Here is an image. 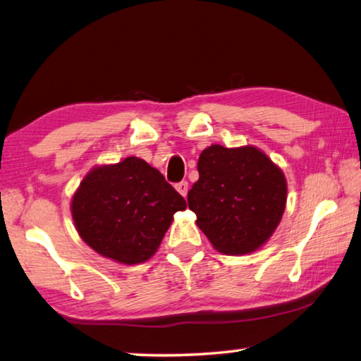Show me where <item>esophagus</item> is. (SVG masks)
Listing matches in <instances>:
<instances>
[{
	"label": "esophagus",
	"mask_w": 361,
	"mask_h": 361,
	"mask_svg": "<svg viewBox=\"0 0 361 361\" xmlns=\"http://www.w3.org/2000/svg\"><path fill=\"white\" fill-rule=\"evenodd\" d=\"M176 190H178V192L183 196V198H185L187 193H188V182L182 180L179 183H176Z\"/></svg>",
	"instance_id": "1"
}]
</instances>
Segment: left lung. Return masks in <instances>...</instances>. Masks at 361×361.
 I'll return each instance as SVG.
<instances>
[{"instance_id": "1", "label": "left lung", "mask_w": 361, "mask_h": 361, "mask_svg": "<svg viewBox=\"0 0 361 361\" xmlns=\"http://www.w3.org/2000/svg\"><path fill=\"white\" fill-rule=\"evenodd\" d=\"M198 171L187 201L212 247L233 256L261 248L286 207L281 169L255 146L212 145L201 152Z\"/></svg>"}]
</instances>
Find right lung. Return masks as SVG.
<instances>
[{"label":"right lung","instance_id":"right-lung-1","mask_svg":"<svg viewBox=\"0 0 361 361\" xmlns=\"http://www.w3.org/2000/svg\"><path fill=\"white\" fill-rule=\"evenodd\" d=\"M185 207L159 169L138 157L92 168L71 204L81 239L96 253L127 265L151 259L173 215Z\"/></svg>","mask_w":361,"mask_h":361}]
</instances>
